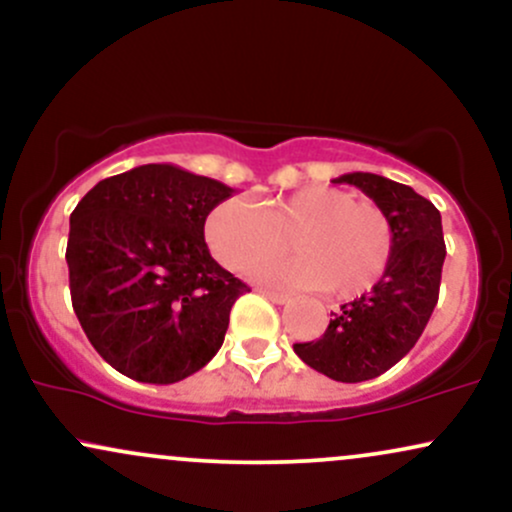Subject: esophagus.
Returning <instances> with one entry per match:
<instances>
[{
	"label": "esophagus",
	"instance_id": "esophagus-1",
	"mask_svg": "<svg viewBox=\"0 0 512 512\" xmlns=\"http://www.w3.org/2000/svg\"><path fill=\"white\" fill-rule=\"evenodd\" d=\"M260 293L264 298H269V301L276 303V305H284L289 303V296L286 293H279V291H269V289H260Z\"/></svg>",
	"mask_w": 512,
	"mask_h": 512
}]
</instances>
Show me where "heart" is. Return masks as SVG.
<instances>
[{
    "mask_svg": "<svg viewBox=\"0 0 512 512\" xmlns=\"http://www.w3.org/2000/svg\"><path fill=\"white\" fill-rule=\"evenodd\" d=\"M204 238L233 272L274 260L291 238L296 257L262 269V279L291 289H327L339 301L373 289L395 245L383 209L358 204L351 192L327 185L303 187L260 209L238 197L223 199L209 211Z\"/></svg>",
    "mask_w": 512,
    "mask_h": 512,
    "instance_id": "obj_1",
    "label": "heart"
}]
</instances>
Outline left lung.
Returning <instances> with one entry per match:
<instances>
[{"label": "left lung", "mask_w": 512, "mask_h": 512, "mask_svg": "<svg viewBox=\"0 0 512 512\" xmlns=\"http://www.w3.org/2000/svg\"><path fill=\"white\" fill-rule=\"evenodd\" d=\"M392 223V257L378 284L332 313L325 334L293 344L298 358L337 383H363L414 349L438 303L445 240L440 211L409 185L375 173H346Z\"/></svg>", "instance_id": "left-lung-1"}]
</instances>
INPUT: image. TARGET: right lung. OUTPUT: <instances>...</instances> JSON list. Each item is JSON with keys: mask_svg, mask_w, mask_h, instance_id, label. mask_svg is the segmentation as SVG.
Wrapping results in <instances>:
<instances>
[{"mask_svg": "<svg viewBox=\"0 0 512 512\" xmlns=\"http://www.w3.org/2000/svg\"><path fill=\"white\" fill-rule=\"evenodd\" d=\"M233 187L170 163L98 182L69 216V291L88 342L137 383L170 385L221 349L250 291L211 257L204 221Z\"/></svg>", "mask_w": 512, "mask_h": 512, "instance_id": "add662e5", "label": "right lung"}]
</instances>
